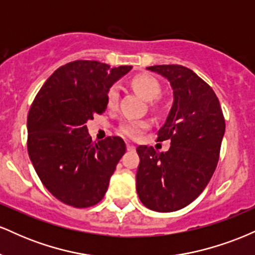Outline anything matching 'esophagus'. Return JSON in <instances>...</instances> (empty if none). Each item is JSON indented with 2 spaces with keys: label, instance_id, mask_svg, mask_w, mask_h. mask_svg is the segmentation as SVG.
<instances>
[{
  "label": "esophagus",
  "instance_id": "esophagus-1",
  "mask_svg": "<svg viewBox=\"0 0 255 255\" xmlns=\"http://www.w3.org/2000/svg\"><path fill=\"white\" fill-rule=\"evenodd\" d=\"M127 150L128 151H134V150H135V146L131 145V144H127Z\"/></svg>",
  "mask_w": 255,
  "mask_h": 255
}]
</instances>
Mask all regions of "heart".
I'll use <instances>...</instances> for the list:
<instances>
[{
	"label": "heart",
	"mask_w": 255,
	"mask_h": 255,
	"mask_svg": "<svg viewBox=\"0 0 255 255\" xmlns=\"http://www.w3.org/2000/svg\"><path fill=\"white\" fill-rule=\"evenodd\" d=\"M131 86L137 95L144 98L145 101H153L160 93V86L158 81L152 77H148V75H136L131 80ZM118 99L119 89L116 86H113L108 92V107L115 108ZM147 127L148 124L145 121H126L120 127V131L130 139H137Z\"/></svg>",
	"instance_id": "1"
}]
</instances>
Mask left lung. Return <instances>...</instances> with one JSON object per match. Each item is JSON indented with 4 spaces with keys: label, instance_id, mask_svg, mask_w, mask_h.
I'll return each mask as SVG.
<instances>
[{
    "label": "left lung",
    "instance_id": "obj_1",
    "mask_svg": "<svg viewBox=\"0 0 255 255\" xmlns=\"http://www.w3.org/2000/svg\"><path fill=\"white\" fill-rule=\"evenodd\" d=\"M147 69L168 79L172 89L174 102L157 137L171 146L166 152L152 146L136 148V192L147 209L172 212L195 200L211 180L225 121L216 93L192 69L180 64Z\"/></svg>",
    "mask_w": 255,
    "mask_h": 255
}]
</instances>
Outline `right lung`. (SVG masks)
Returning a JSON list of instances; mask_svg holds the SVG:
<instances>
[{
	"instance_id": "add662e5",
	"label": "right lung",
	"mask_w": 255,
	"mask_h": 255,
	"mask_svg": "<svg viewBox=\"0 0 255 255\" xmlns=\"http://www.w3.org/2000/svg\"><path fill=\"white\" fill-rule=\"evenodd\" d=\"M130 69L74 61L56 69L37 93L27 118L28 156L62 203L81 209L103 199L126 144L119 136L93 141L86 122L104 113L110 87Z\"/></svg>"
}]
</instances>
